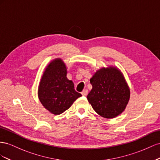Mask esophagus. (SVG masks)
<instances>
[{"mask_svg": "<svg viewBox=\"0 0 160 160\" xmlns=\"http://www.w3.org/2000/svg\"><path fill=\"white\" fill-rule=\"evenodd\" d=\"M88 93V90H86V89L82 91V92H81L82 95V96H84V97H86V96H87Z\"/></svg>", "mask_w": 160, "mask_h": 160, "instance_id": "34e87169", "label": "esophagus"}]
</instances>
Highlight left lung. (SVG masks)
Returning <instances> with one entry per match:
<instances>
[{
  "label": "left lung",
  "instance_id": "obj_1",
  "mask_svg": "<svg viewBox=\"0 0 160 160\" xmlns=\"http://www.w3.org/2000/svg\"><path fill=\"white\" fill-rule=\"evenodd\" d=\"M90 81L92 88L87 98L99 115L112 118L124 111L129 100L130 89L117 68H100Z\"/></svg>",
  "mask_w": 160,
  "mask_h": 160
}]
</instances>
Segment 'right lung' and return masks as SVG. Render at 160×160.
Listing matches in <instances>:
<instances>
[{
  "mask_svg": "<svg viewBox=\"0 0 160 160\" xmlns=\"http://www.w3.org/2000/svg\"><path fill=\"white\" fill-rule=\"evenodd\" d=\"M67 68L62 59L57 58L45 68L38 87V97L42 105L53 115H60L69 108L82 94L74 90L66 77Z\"/></svg>",
  "mask_w": 160,
  "mask_h": 160,
  "instance_id": "obj_1",
  "label": "right lung"
}]
</instances>
